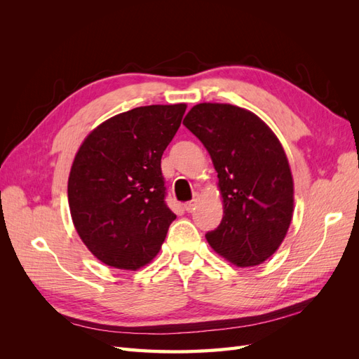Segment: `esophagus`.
<instances>
[{
	"mask_svg": "<svg viewBox=\"0 0 359 359\" xmlns=\"http://www.w3.org/2000/svg\"><path fill=\"white\" fill-rule=\"evenodd\" d=\"M196 203H198V198H194V199H191V201L184 203V208H186V211L191 212V211L194 210V206H196Z\"/></svg>",
	"mask_w": 359,
	"mask_h": 359,
	"instance_id": "34e87169",
	"label": "esophagus"
}]
</instances>
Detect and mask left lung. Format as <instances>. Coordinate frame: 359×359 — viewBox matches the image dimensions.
Returning <instances> with one entry per match:
<instances>
[{
    "mask_svg": "<svg viewBox=\"0 0 359 359\" xmlns=\"http://www.w3.org/2000/svg\"><path fill=\"white\" fill-rule=\"evenodd\" d=\"M184 126L208 149L223 198V219L206 241L236 266L276 253L293 212V180L280 140L262 119L223 103L193 106Z\"/></svg>",
    "mask_w": 359,
    "mask_h": 359,
    "instance_id": "8db88e82",
    "label": "left lung"
}]
</instances>
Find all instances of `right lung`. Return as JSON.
I'll return each mask as SVG.
<instances>
[{
	"label": "right lung",
	"instance_id": "obj_1",
	"mask_svg": "<svg viewBox=\"0 0 359 359\" xmlns=\"http://www.w3.org/2000/svg\"><path fill=\"white\" fill-rule=\"evenodd\" d=\"M186 104L118 114L86 136L69 177L73 224L90 252L118 269H139L160 252L177 219L165 202L163 151Z\"/></svg>",
	"mask_w": 359,
	"mask_h": 359
}]
</instances>
